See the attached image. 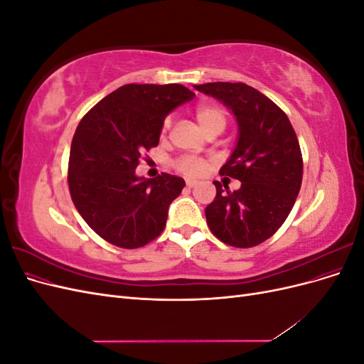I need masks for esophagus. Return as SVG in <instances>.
Listing matches in <instances>:
<instances>
[{
	"mask_svg": "<svg viewBox=\"0 0 364 364\" xmlns=\"http://www.w3.org/2000/svg\"><path fill=\"white\" fill-rule=\"evenodd\" d=\"M197 185H199V182H197V181L186 179V186H188V188H194V186H197Z\"/></svg>",
	"mask_w": 364,
	"mask_h": 364,
	"instance_id": "esophagus-1",
	"label": "esophagus"
}]
</instances>
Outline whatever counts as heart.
Masks as SVG:
<instances>
[{"label": "heart", "instance_id": "heart-1", "mask_svg": "<svg viewBox=\"0 0 364 364\" xmlns=\"http://www.w3.org/2000/svg\"><path fill=\"white\" fill-rule=\"evenodd\" d=\"M196 118L199 121V124L205 132L211 130L213 127H223L226 126V112L222 107L214 106V105H199L196 107ZM170 118L165 119L164 123V130H167L170 127ZM176 168H178L182 174L185 176H200L205 168L206 164L202 159L191 158V156H185L181 158L178 162H176Z\"/></svg>", "mask_w": 364, "mask_h": 364}]
</instances>
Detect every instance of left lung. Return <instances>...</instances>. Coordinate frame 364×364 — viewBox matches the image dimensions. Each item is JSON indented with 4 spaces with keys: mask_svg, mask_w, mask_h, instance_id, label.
I'll use <instances>...</instances> for the list:
<instances>
[{
    "mask_svg": "<svg viewBox=\"0 0 364 364\" xmlns=\"http://www.w3.org/2000/svg\"><path fill=\"white\" fill-rule=\"evenodd\" d=\"M229 107L237 118L238 139L220 174L238 179L237 191L223 190L205 209L211 232L234 247H253L282 226L299 194L302 153L289 117L246 83L194 85ZM226 188V186H225Z\"/></svg>",
    "mask_w": 364,
    "mask_h": 364,
    "instance_id": "1",
    "label": "left lung"
}]
</instances>
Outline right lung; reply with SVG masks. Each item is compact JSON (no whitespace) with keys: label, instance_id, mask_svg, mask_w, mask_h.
I'll use <instances>...</instances> for the list:
<instances>
[{"label":"right lung","instance_id":"obj_1","mask_svg":"<svg viewBox=\"0 0 364 364\" xmlns=\"http://www.w3.org/2000/svg\"><path fill=\"white\" fill-rule=\"evenodd\" d=\"M194 95L178 83L124 85L77 126L68 164L70 194L85 222L107 243L136 249L161 235L168 206L185 181L168 173L138 178L135 170L142 153L159 144L165 117Z\"/></svg>","mask_w":364,"mask_h":364}]
</instances>
